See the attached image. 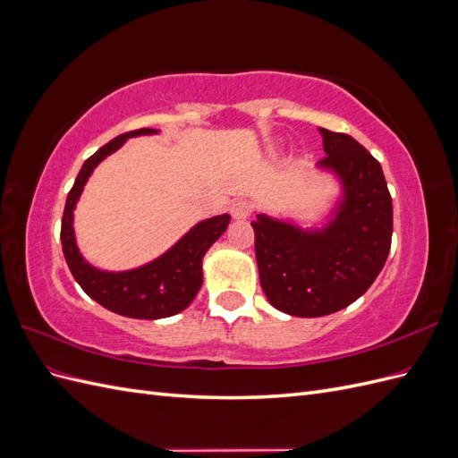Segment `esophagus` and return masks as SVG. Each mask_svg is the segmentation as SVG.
I'll list each match as a JSON object with an SVG mask.
<instances>
[{"label":"esophagus","mask_w":458,"mask_h":458,"mask_svg":"<svg viewBox=\"0 0 458 458\" xmlns=\"http://www.w3.org/2000/svg\"><path fill=\"white\" fill-rule=\"evenodd\" d=\"M233 219H246L252 214V204L248 200H234L229 208Z\"/></svg>","instance_id":"1"}]
</instances>
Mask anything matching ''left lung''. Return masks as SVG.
<instances>
[{"label":"left lung","mask_w":458,"mask_h":458,"mask_svg":"<svg viewBox=\"0 0 458 458\" xmlns=\"http://www.w3.org/2000/svg\"><path fill=\"white\" fill-rule=\"evenodd\" d=\"M325 158L317 170L336 177L340 197L321 227L258 214L256 261L275 310L323 317L361 298L390 254L394 208L380 162L353 137L318 128Z\"/></svg>","instance_id":"obj_1"}]
</instances>
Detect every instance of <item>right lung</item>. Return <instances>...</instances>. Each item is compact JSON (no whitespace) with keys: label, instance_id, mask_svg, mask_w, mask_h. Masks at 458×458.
I'll return each instance as SVG.
<instances>
[{"label":"right lung","instance_id":"obj_1","mask_svg":"<svg viewBox=\"0 0 458 458\" xmlns=\"http://www.w3.org/2000/svg\"><path fill=\"white\" fill-rule=\"evenodd\" d=\"M158 130L141 128L122 133L91 155L76 177L64 204L61 242L63 254L76 283L84 293L108 311L131 318H164L183 311L202 286L204 254L225 233L231 216L221 214L202 219L162 256L128 271H105L91 266L80 254L74 234V210L93 170L131 137L157 135Z\"/></svg>","mask_w":458,"mask_h":458}]
</instances>
